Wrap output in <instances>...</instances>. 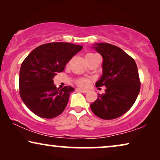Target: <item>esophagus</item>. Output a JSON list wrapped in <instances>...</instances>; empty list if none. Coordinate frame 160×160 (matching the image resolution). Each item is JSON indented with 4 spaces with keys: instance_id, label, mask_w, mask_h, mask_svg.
<instances>
[{
    "instance_id": "34e87169",
    "label": "esophagus",
    "mask_w": 160,
    "mask_h": 160,
    "mask_svg": "<svg viewBox=\"0 0 160 160\" xmlns=\"http://www.w3.org/2000/svg\"><path fill=\"white\" fill-rule=\"evenodd\" d=\"M76 91L80 92H83V93L87 92V90H86V89H79V88L76 89Z\"/></svg>"
}]
</instances>
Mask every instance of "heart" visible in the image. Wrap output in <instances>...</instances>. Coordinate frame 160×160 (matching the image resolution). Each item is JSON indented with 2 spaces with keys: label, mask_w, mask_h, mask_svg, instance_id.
<instances>
[{
  "label": "heart",
  "mask_w": 160,
  "mask_h": 160,
  "mask_svg": "<svg viewBox=\"0 0 160 160\" xmlns=\"http://www.w3.org/2000/svg\"><path fill=\"white\" fill-rule=\"evenodd\" d=\"M96 55L95 54H93V53H89L87 54L86 57H92V56H95ZM76 84L78 85V86H79L81 87H86L89 85V81L88 78H78V79L76 80Z\"/></svg>",
  "instance_id": "b5f03b06"
}]
</instances>
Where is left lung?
Instances as JSON below:
<instances>
[{
	"label": "left lung",
	"instance_id": "8db88e82",
	"mask_svg": "<svg viewBox=\"0 0 160 160\" xmlns=\"http://www.w3.org/2000/svg\"><path fill=\"white\" fill-rule=\"evenodd\" d=\"M94 48L103 58L102 76L96 87H106L90 105L91 110L102 119L120 117L135 103L141 89L139 74L134 59L117 46L95 43Z\"/></svg>",
	"mask_w": 160,
	"mask_h": 160
}]
</instances>
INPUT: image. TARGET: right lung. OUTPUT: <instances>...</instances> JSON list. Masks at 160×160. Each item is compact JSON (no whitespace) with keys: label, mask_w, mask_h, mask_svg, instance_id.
I'll use <instances>...</instances> for the list:
<instances>
[{"label":"right lung","mask_w":160,"mask_h":160,"mask_svg":"<svg viewBox=\"0 0 160 160\" xmlns=\"http://www.w3.org/2000/svg\"><path fill=\"white\" fill-rule=\"evenodd\" d=\"M82 49V46L70 43H48L32 50L24 60L19 71V95L32 113L52 119L63 112L74 89L57 88L53 78L63 71L65 65Z\"/></svg>","instance_id":"1"}]
</instances>
